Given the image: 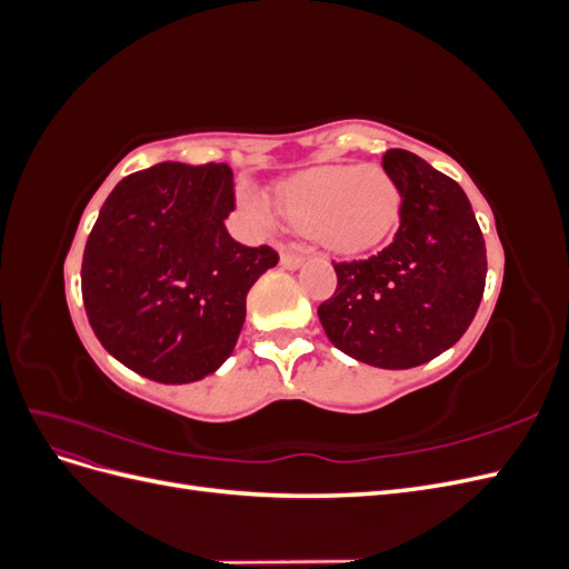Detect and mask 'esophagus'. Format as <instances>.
I'll use <instances>...</instances> for the list:
<instances>
[{
  "label": "esophagus",
  "instance_id": "obj_1",
  "mask_svg": "<svg viewBox=\"0 0 569 569\" xmlns=\"http://www.w3.org/2000/svg\"><path fill=\"white\" fill-rule=\"evenodd\" d=\"M306 249L303 251H282V256H280V263H282V268H287V270H297L303 261H306Z\"/></svg>",
  "mask_w": 569,
  "mask_h": 569
}]
</instances>
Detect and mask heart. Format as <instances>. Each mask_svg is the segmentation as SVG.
<instances>
[{"label": "heart", "instance_id": "heart-1", "mask_svg": "<svg viewBox=\"0 0 569 569\" xmlns=\"http://www.w3.org/2000/svg\"><path fill=\"white\" fill-rule=\"evenodd\" d=\"M280 203L299 228L313 230L335 251H363L389 232L399 213V189L380 168L325 166L299 173L280 187ZM247 206L261 218L272 211L263 197Z\"/></svg>", "mask_w": 569, "mask_h": 569}]
</instances>
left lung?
I'll return each mask as SVG.
<instances>
[{
    "label": "left lung",
    "mask_w": 569,
    "mask_h": 569,
    "mask_svg": "<svg viewBox=\"0 0 569 569\" xmlns=\"http://www.w3.org/2000/svg\"><path fill=\"white\" fill-rule=\"evenodd\" d=\"M382 168L401 197L399 230L368 258L332 261L337 289L318 318L339 351L403 370L468 330L485 295L487 247L456 180L406 149H389Z\"/></svg>",
    "instance_id": "8db88e82"
}]
</instances>
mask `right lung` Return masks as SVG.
I'll use <instances>...</instances> for the list:
<instances>
[{"instance_id":"right-lung-1","label":"right lung","mask_w":569,"mask_h":569,"mask_svg":"<svg viewBox=\"0 0 569 569\" xmlns=\"http://www.w3.org/2000/svg\"><path fill=\"white\" fill-rule=\"evenodd\" d=\"M226 163H159L116 184L82 253V303L116 360L161 385L218 370L247 316V291L278 266L272 247L226 230Z\"/></svg>"}]
</instances>
